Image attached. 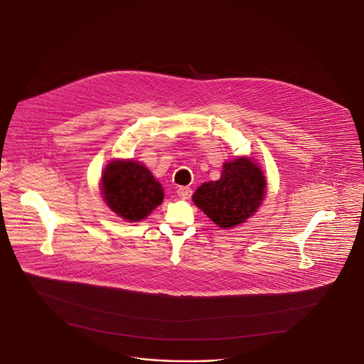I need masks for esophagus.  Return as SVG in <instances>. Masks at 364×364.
<instances>
[{
    "label": "esophagus",
    "instance_id": "obj_1",
    "mask_svg": "<svg viewBox=\"0 0 364 364\" xmlns=\"http://www.w3.org/2000/svg\"><path fill=\"white\" fill-rule=\"evenodd\" d=\"M177 195L181 199H189L191 195H192V191L188 187H180V188H177Z\"/></svg>",
    "mask_w": 364,
    "mask_h": 364
}]
</instances>
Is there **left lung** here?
Returning a JSON list of instances; mask_svg holds the SVG:
<instances>
[{
	"label": "left lung",
	"instance_id": "obj_1",
	"mask_svg": "<svg viewBox=\"0 0 364 364\" xmlns=\"http://www.w3.org/2000/svg\"><path fill=\"white\" fill-rule=\"evenodd\" d=\"M266 180L258 165L247 157L225 163L218 181L204 183L192 196L193 203L215 225L231 228L243 223L262 203Z\"/></svg>",
	"mask_w": 364,
	"mask_h": 364
}]
</instances>
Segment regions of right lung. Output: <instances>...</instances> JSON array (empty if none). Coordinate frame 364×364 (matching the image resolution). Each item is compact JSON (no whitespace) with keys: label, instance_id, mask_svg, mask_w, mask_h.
Segmentation results:
<instances>
[{"label":"right lung","instance_id":"1","mask_svg":"<svg viewBox=\"0 0 364 364\" xmlns=\"http://www.w3.org/2000/svg\"><path fill=\"white\" fill-rule=\"evenodd\" d=\"M102 195L114 213L129 222L145 219L161 204L163 187L136 161H112L102 176Z\"/></svg>","mask_w":364,"mask_h":364}]
</instances>
